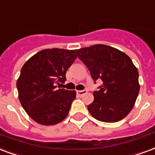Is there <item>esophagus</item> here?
<instances>
[{
	"label": "esophagus",
	"mask_w": 155,
	"mask_h": 155,
	"mask_svg": "<svg viewBox=\"0 0 155 155\" xmlns=\"http://www.w3.org/2000/svg\"><path fill=\"white\" fill-rule=\"evenodd\" d=\"M87 90H82V91H77V94L79 95V96H82V95H84L85 93H87Z\"/></svg>",
	"instance_id": "esophagus-1"
}]
</instances>
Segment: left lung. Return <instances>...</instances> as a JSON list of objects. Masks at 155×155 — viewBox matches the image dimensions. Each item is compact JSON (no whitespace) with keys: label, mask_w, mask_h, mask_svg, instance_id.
<instances>
[{"label":"left lung","mask_w":155,"mask_h":155,"mask_svg":"<svg viewBox=\"0 0 155 155\" xmlns=\"http://www.w3.org/2000/svg\"><path fill=\"white\" fill-rule=\"evenodd\" d=\"M94 81L101 79L100 90L87 106L92 117L104 123L122 120L134 107L140 91L139 73L128 55L112 46L97 44L76 50Z\"/></svg>","instance_id":"1"}]
</instances>
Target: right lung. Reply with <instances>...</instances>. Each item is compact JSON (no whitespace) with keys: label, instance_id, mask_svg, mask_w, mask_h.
Instances as JSON below:
<instances>
[{"label":"right lung","instance_id":"obj_1","mask_svg":"<svg viewBox=\"0 0 155 155\" xmlns=\"http://www.w3.org/2000/svg\"><path fill=\"white\" fill-rule=\"evenodd\" d=\"M76 58V50L45 49L22 67L16 82L18 99L35 122L49 126L67 117L76 91L60 89L57 85L64 83L66 72Z\"/></svg>","mask_w":155,"mask_h":155}]
</instances>
